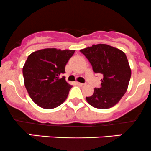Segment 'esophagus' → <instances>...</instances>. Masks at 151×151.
<instances>
[{
	"instance_id": "esophagus-1",
	"label": "esophagus",
	"mask_w": 151,
	"mask_h": 151,
	"mask_svg": "<svg viewBox=\"0 0 151 151\" xmlns=\"http://www.w3.org/2000/svg\"><path fill=\"white\" fill-rule=\"evenodd\" d=\"M77 85H78L79 86H85V84H84V83H79V82H77Z\"/></svg>"
}]
</instances>
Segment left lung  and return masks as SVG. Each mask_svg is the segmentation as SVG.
Instances as JSON below:
<instances>
[{
    "label": "left lung",
    "mask_w": 151,
    "mask_h": 151,
    "mask_svg": "<svg viewBox=\"0 0 151 151\" xmlns=\"http://www.w3.org/2000/svg\"><path fill=\"white\" fill-rule=\"evenodd\" d=\"M87 58L95 73L103 76L101 86L86 97L89 105L106 109L115 106L128 89L131 70L126 54L121 50L106 44L93 45L80 50Z\"/></svg>",
    "instance_id": "8db88e82"
}]
</instances>
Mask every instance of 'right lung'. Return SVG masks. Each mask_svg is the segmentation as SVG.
<instances>
[{
	"instance_id": "1",
	"label": "right lung",
	"mask_w": 151,
	"mask_h": 151,
	"mask_svg": "<svg viewBox=\"0 0 151 151\" xmlns=\"http://www.w3.org/2000/svg\"><path fill=\"white\" fill-rule=\"evenodd\" d=\"M75 50L45 48L28 56L23 68L24 84L32 101L40 107L51 109L67 99L72 85L65 77V66Z\"/></svg>"
}]
</instances>
